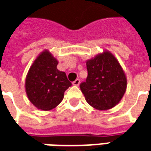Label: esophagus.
I'll return each instance as SVG.
<instances>
[{
  "instance_id": "obj_1",
  "label": "esophagus",
  "mask_w": 151,
  "mask_h": 151,
  "mask_svg": "<svg viewBox=\"0 0 151 151\" xmlns=\"http://www.w3.org/2000/svg\"><path fill=\"white\" fill-rule=\"evenodd\" d=\"M79 84H80V80L79 79H76L75 81L73 82V85L76 86H78Z\"/></svg>"
}]
</instances>
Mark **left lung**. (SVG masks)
I'll return each instance as SVG.
<instances>
[{
  "label": "left lung",
  "instance_id": "8db88e82",
  "mask_svg": "<svg viewBox=\"0 0 151 151\" xmlns=\"http://www.w3.org/2000/svg\"><path fill=\"white\" fill-rule=\"evenodd\" d=\"M86 64L88 76L80 88L86 102L99 111L114 108L127 88L126 75L118 60L110 51L104 50Z\"/></svg>",
  "mask_w": 151,
  "mask_h": 151
}]
</instances>
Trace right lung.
<instances>
[{"label":"right lung","mask_w":151,"mask_h":151,"mask_svg":"<svg viewBox=\"0 0 151 151\" xmlns=\"http://www.w3.org/2000/svg\"><path fill=\"white\" fill-rule=\"evenodd\" d=\"M58 60L48 50H43L35 58L28 70L25 81V91L28 99L35 108L50 111L60 104L64 93L71 82L65 72L56 66Z\"/></svg>","instance_id":"obj_1"}]
</instances>
